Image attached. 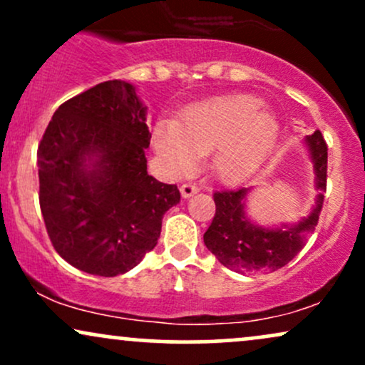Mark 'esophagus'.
<instances>
[{"label": "esophagus", "mask_w": 365, "mask_h": 365, "mask_svg": "<svg viewBox=\"0 0 365 365\" xmlns=\"http://www.w3.org/2000/svg\"><path fill=\"white\" fill-rule=\"evenodd\" d=\"M197 192H199V187L194 185V183H183V185L180 187V194H182L183 199H188V197L197 194Z\"/></svg>", "instance_id": "34e87169"}]
</instances>
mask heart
Wrapping results in <instances>:
<instances>
[{
	"mask_svg": "<svg viewBox=\"0 0 365 365\" xmlns=\"http://www.w3.org/2000/svg\"><path fill=\"white\" fill-rule=\"evenodd\" d=\"M279 121L269 108L250 94L207 99L187 108L178 123L158 121L154 150L170 171L185 175L199 154L211 153V168L221 182L240 183L255 173L273 153Z\"/></svg>",
	"mask_w": 365,
	"mask_h": 365,
	"instance_id": "b5f03b06",
	"label": "heart"
}]
</instances>
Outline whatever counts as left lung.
<instances>
[{"instance_id": "obj_1", "label": "left lung", "mask_w": 365, "mask_h": 365, "mask_svg": "<svg viewBox=\"0 0 365 365\" xmlns=\"http://www.w3.org/2000/svg\"><path fill=\"white\" fill-rule=\"evenodd\" d=\"M304 145L314 165L317 195L309 215L297 223L262 226L250 220L247 202L254 187L216 192V215L204 233V244L223 266L242 274L273 273L304 249L319 221L328 170V148L319 130L305 137Z\"/></svg>"}]
</instances>
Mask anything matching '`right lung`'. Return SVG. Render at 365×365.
Listing matches in <instances>:
<instances>
[{
  "label": "right lung",
  "mask_w": 365,
  "mask_h": 365,
  "mask_svg": "<svg viewBox=\"0 0 365 365\" xmlns=\"http://www.w3.org/2000/svg\"><path fill=\"white\" fill-rule=\"evenodd\" d=\"M148 108L135 86L108 81L63 103L37 150L39 202L56 252L89 274L135 267L158 244L177 185L148 173Z\"/></svg>",
  "instance_id": "obj_1"
}]
</instances>
